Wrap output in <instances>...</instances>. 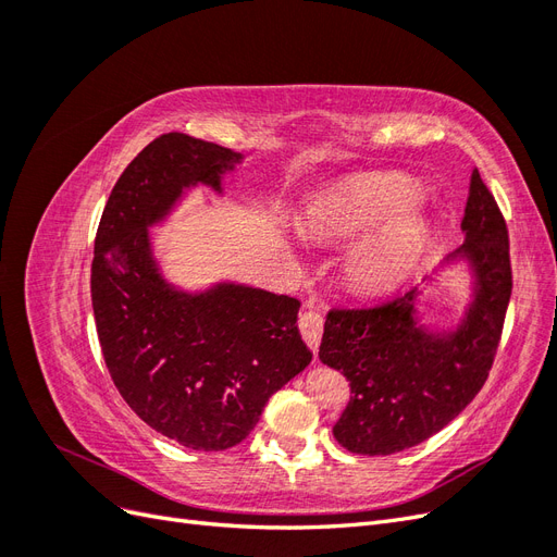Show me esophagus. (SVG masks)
<instances>
[{"mask_svg":"<svg viewBox=\"0 0 557 557\" xmlns=\"http://www.w3.org/2000/svg\"><path fill=\"white\" fill-rule=\"evenodd\" d=\"M299 332L301 336H305L307 346L318 352V346H320V336H323V315H320L318 311L309 309L301 313L299 318Z\"/></svg>","mask_w":557,"mask_h":557,"instance_id":"1","label":"esophagus"}]
</instances>
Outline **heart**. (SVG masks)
<instances>
[{
  "instance_id": "heart-1",
  "label": "heart",
  "mask_w": 557,
  "mask_h": 557,
  "mask_svg": "<svg viewBox=\"0 0 557 557\" xmlns=\"http://www.w3.org/2000/svg\"><path fill=\"white\" fill-rule=\"evenodd\" d=\"M418 190L404 181H372L318 199L301 215V230L323 242H342L352 234L387 223L348 256V276L360 288L395 283L428 239V218L413 207Z\"/></svg>"
}]
</instances>
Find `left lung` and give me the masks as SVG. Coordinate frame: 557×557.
<instances>
[{
    "label": "left lung",
    "instance_id": "obj_1",
    "mask_svg": "<svg viewBox=\"0 0 557 557\" xmlns=\"http://www.w3.org/2000/svg\"><path fill=\"white\" fill-rule=\"evenodd\" d=\"M465 244L446 268L461 264L470 299L450 329H432L419 318L424 288L385 299L376 307L330 311L320 360L350 381V401L332 428L334 440L358 455H393L444 430L479 395L491 372L511 297L507 223L471 172L462 218Z\"/></svg>",
    "mask_w": 557,
    "mask_h": 557
}]
</instances>
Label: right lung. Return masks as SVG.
<instances>
[{
  "label": "right lung",
  "instance_id": "1",
  "mask_svg": "<svg viewBox=\"0 0 557 557\" xmlns=\"http://www.w3.org/2000/svg\"><path fill=\"white\" fill-rule=\"evenodd\" d=\"M244 158L162 134L113 185L95 239L90 293L109 374L146 425L193 450L244 442L269 397L313 358L295 297L237 281L185 290L156 256L153 230L197 188L225 197Z\"/></svg>",
  "mask_w": 557,
  "mask_h": 557
}]
</instances>
